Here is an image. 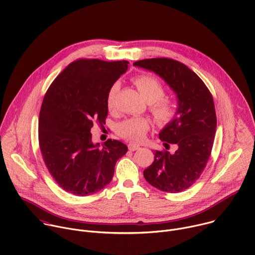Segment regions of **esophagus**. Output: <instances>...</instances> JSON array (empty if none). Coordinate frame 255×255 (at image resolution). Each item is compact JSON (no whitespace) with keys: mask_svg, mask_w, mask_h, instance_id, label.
Returning a JSON list of instances; mask_svg holds the SVG:
<instances>
[{"mask_svg":"<svg viewBox=\"0 0 255 255\" xmlns=\"http://www.w3.org/2000/svg\"><path fill=\"white\" fill-rule=\"evenodd\" d=\"M128 148H129L130 151H135V150L140 149V146H139V145H136V144H129Z\"/></svg>","mask_w":255,"mask_h":255,"instance_id":"34e87169","label":"esophagus"}]
</instances>
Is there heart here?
I'll return each instance as SVG.
<instances>
[{"instance_id":"obj_1","label":"heart","mask_w":255,"mask_h":255,"mask_svg":"<svg viewBox=\"0 0 255 255\" xmlns=\"http://www.w3.org/2000/svg\"><path fill=\"white\" fill-rule=\"evenodd\" d=\"M134 83L145 100L152 103L151 112L155 120L162 125L170 123L176 115V109L171 101L161 99L164 96V87L159 80L150 75H140L134 79ZM119 89L120 84L116 82L107 93L106 105L109 110H112L115 107V100ZM148 128L149 121L146 118L134 117L120 122L116 127V132L129 141L140 142L143 140Z\"/></svg>"}]
</instances>
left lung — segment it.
<instances>
[{"label":"left lung","instance_id":"obj_1","mask_svg":"<svg viewBox=\"0 0 255 255\" xmlns=\"http://www.w3.org/2000/svg\"><path fill=\"white\" fill-rule=\"evenodd\" d=\"M133 65L153 71L176 95L174 119L159 132V139L176 150L154 151V161L143 175L154 188L179 193L200 177L211 155L217 118L213 97L204 82L187 65L171 58H150ZM166 148V146H165Z\"/></svg>","mask_w":255,"mask_h":255}]
</instances>
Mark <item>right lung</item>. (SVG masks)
<instances>
[{
	"mask_svg": "<svg viewBox=\"0 0 255 255\" xmlns=\"http://www.w3.org/2000/svg\"><path fill=\"white\" fill-rule=\"evenodd\" d=\"M128 61L78 59L56 77L39 114L43 160L58 186L76 196L95 194L113 178L117 160L128 147L108 139L92 141L94 123L105 124L107 93L126 72Z\"/></svg>",
	"mask_w": 255,
	"mask_h": 255,
	"instance_id": "right-lung-1",
	"label": "right lung"
}]
</instances>
